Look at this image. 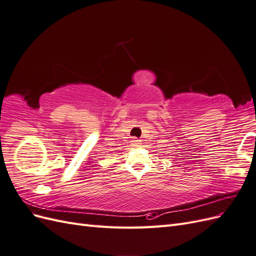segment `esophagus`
Returning a JSON list of instances; mask_svg holds the SVG:
<instances>
[{"label": "esophagus", "mask_w": 256, "mask_h": 256, "mask_svg": "<svg viewBox=\"0 0 256 256\" xmlns=\"http://www.w3.org/2000/svg\"><path fill=\"white\" fill-rule=\"evenodd\" d=\"M131 145H132L134 147H138L141 145V140H138V138H134L132 140H131Z\"/></svg>", "instance_id": "esophagus-1"}]
</instances>
